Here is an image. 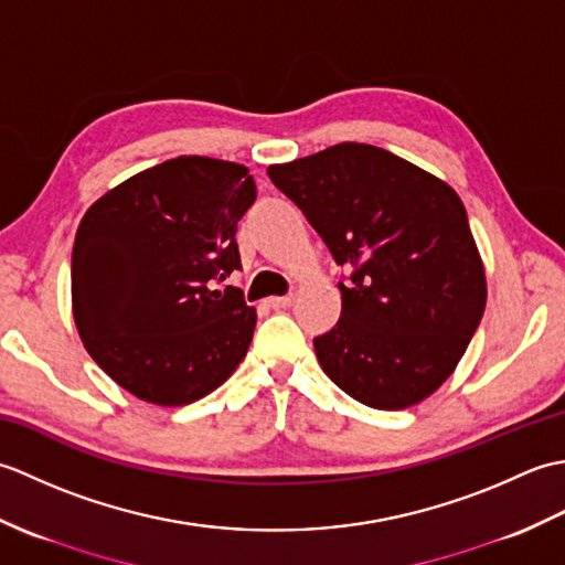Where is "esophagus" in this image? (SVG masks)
Listing matches in <instances>:
<instances>
[{
    "label": "esophagus",
    "instance_id": "1",
    "mask_svg": "<svg viewBox=\"0 0 565 565\" xmlns=\"http://www.w3.org/2000/svg\"><path fill=\"white\" fill-rule=\"evenodd\" d=\"M271 308H276V310H279V308H289L291 303H294V296H274V298H269V301H267Z\"/></svg>",
    "mask_w": 565,
    "mask_h": 565
}]
</instances>
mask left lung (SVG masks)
Segmentation results:
<instances>
[{"instance_id": "obj_1", "label": "left lung", "mask_w": 565, "mask_h": 565, "mask_svg": "<svg viewBox=\"0 0 565 565\" xmlns=\"http://www.w3.org/2000/svg\"><path fill=\"white\" fill-rule=\"evenodd\" d=\"M340 267L342 316L313 340L322 371L379 411L447 381L486 310V271L459 194L398 154L340 142L271 164Z\"/></svg>"}]
</instances>
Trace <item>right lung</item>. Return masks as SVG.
<instances>
[{"mask_svg":"<svg viewBox=\"0 0 565 565\" xmlns=\"http://www.w3.org/2000/svg\"><path fill=\"white\" fill-rule=\"evenodd\" d=\"M245 164L182 154L106 191L72 247V316L84 350L136 398L174 407L243 362L257 310L213 291L239 269L237 221L255 203Z\"/></svg>","mask_w":565,"mask_h":565,"instance_id":"add662e5","label":"right lung"}]
</instances>
